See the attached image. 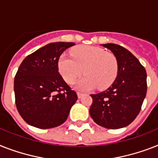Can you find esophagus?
<instances>
[{
    "label": "esophagus",
    "mask_w": 158,
    "mask_h": 158,
    "mask_svg": "<svg viewBox=\"0 0 158 158\" xmlns=\"http://www.w3.org/2000/svg\"><path fill=\"white\" fill-rule=\"evenodd\" d=\"M77 95H78V97H79V98H81L82 97V96H83V93H82V92H77Z\"/></svg>",
    "instance_id": "34e87169"
}]
</instances>
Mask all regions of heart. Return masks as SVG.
Returning a JSON list of instances; mask_svg holds the SVG:
<instances>
[{
  "mask_svg": "<svg viewBox=\"0 0 158 158\" xmlns=\"http://www.w3.org/2000/svg\"><path fill=\"white\" fill-rule=\"evenodd\" d=\"M70 55L61 54L58 58V70L69 84L86 75L78 82L76 88L81 91L97 88L103 90L114 82L118 73L116 55L100 47L80 45L73 48Z\"/></svg>",
  "mask_w": 158,
  "mask_h": 158,
  "instance_id": "heart-1",
  "label": "heart"
}]
</instances>
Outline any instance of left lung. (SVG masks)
Returning <instances> with one entry per match:
<instances>
[{
  "mask_svg": "<svg viewBox=\"0 0 158 158\" xmlns=\"http://www.w3.org/2000/svg\"><path fill=\"white\" fill-rule=\"evenodd\" d=\"M116 55L118 73L108 89L91 94L89 113L98 125L119 129L131 123L139 114L147 92V73L139 60L123 46L102 44Z\"/></svg>",
  "mask_w": 158,
  "mask_h": 158,
  "instance_id": "1",
  "label": "left lung"
}]
</instances>
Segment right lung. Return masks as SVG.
I'll list each match as a JSON object with an SVG mask.
<instances>
[{"mask_svg":"<svg viewBox=\"0 0 158 158\" xmlns=\"http://www.w3.org/2000/svg\"><path fill=\"white\" fill-rule=\"evenodd\" d=\"M72 42H55L26 57L15 78V104L29 125L48 129L61 125L76 102L77 93L58 72V58Z\"/></svg>","mask_w":158,"mask_h":158,"instance_id":"add662e5","label":"right lung"}]
</instances>
